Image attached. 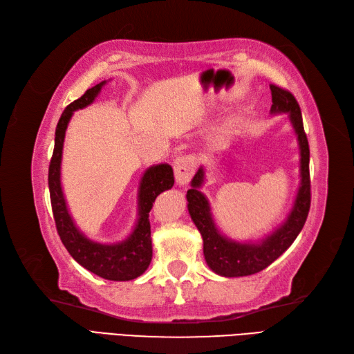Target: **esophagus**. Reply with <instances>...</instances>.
Wrapping results in <instances>:
<instances>
[{
  "label": "esophagus",
  "instance_id": "esophagus-1",
  "mask_svg": "<svg viewBox=\"0 0 354 354\" xmlns=\"http://www.w3.org/2000/svg\"><path fill=\"white\" fill-rule=\"evenodd\" d=\"M196 169V160L194 156H182L174 160V176L180 186H186L191 182Z\"/></svg>",
  "mask_w": 354,
  "mask_h": 354
}]
</instances>
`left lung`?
<instances>
[{
  "instance_id": "obj_1",
  "label": "left lung",
  "mask_w": 354,
  "mask_h": 354,
  "mask_svg": "<svg viewBox=\"0 0 354 354\" xmlns=\"http://www.w3.org/2000/svg\"><path fill=\"white\" fill-rule=\"evenodd\" d=\"M270 114H288V120L297 136L300 151V185L292 209L279 227L257 242H237L223 236L214 223L212 207L201 192L205 182V169L200 167L191 182L187 198V210L203 237V251L207 266L225 278L249 277L266 269L279 258L295 242L304 228L309 205H311V180H309V145L304 129V120L297 100L287 90L270 85Z\"/></svg>"
}]
</instances>
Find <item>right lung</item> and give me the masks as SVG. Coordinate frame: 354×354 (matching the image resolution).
Wrapping results in <instances>:
<instances>
[{"mask_svg": "<svg viewBox=\"0 0 354 354\" xmlns=\"http://www.w3.org/2000/svg\"><path fill=\"white\" fill-rule=\"evenodd\" d=\"M106 81L85 91L80 99L68 105L58 120L55 129V145L49 163V194L57 231L63 245L85 269L108 281H132L147 270L153 257L151 231L149 213L154 200L163 191L174 186V172L168 163H159L144 171L138 187V219L131 234L117 243H100L88 239L76 227L68 213L62 186L63 145L68 122L73 112L91 105L99 96Z\"/></svg>", "mask_w": 354, "mask_h": 354, "instance_id": "add662e5", "label": "right lung"}]
</instances>
